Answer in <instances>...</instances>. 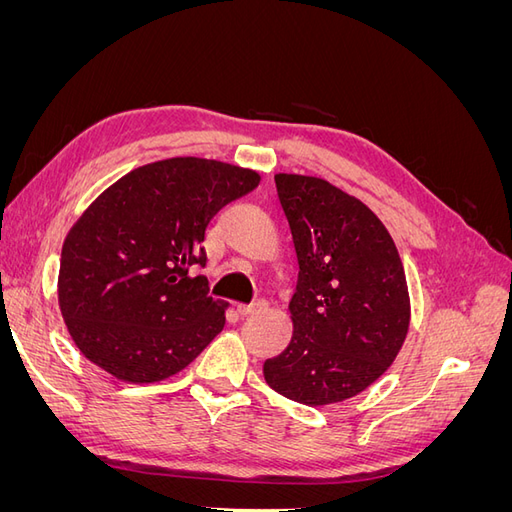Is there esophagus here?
Wrapping results in <instances>:
<instances>
[{"label":"esophagus","instance_id":"obj_1","mask_svg":"<svg viewBox=\"0 0 512 512\" xmlns=\"http://www.w3.org/2000/svg\"><path fill=\"white\" fill-rule=\"evenodd\" d=\"M265 307H267L265 301H256L252 305H237V314L239 316H250V314H256V312H262Z\"/></svg>","mask_w":512,"mask_h":512}]
</instances>
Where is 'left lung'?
<instances>
[{
  "label": "left lung",
  "mask_w": 512,
  "mask_h": 512,
  "mask_svg": "<svg viewBox=\"0 0 512 512\" xmlns=\"http://www.w3.org/2000/svg\"><path fill=\"white\" fill-rule=\"evenodd\" d=\"M297 252L292 339L262 365L267 384L303 406H329L374 384L410 327L406 273L389 230L329 181L275 175Z\"/></svg>",
  "instance_id": "1"
}]
</instances>
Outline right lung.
I'll return each mask as SVG.
<instances>
[{"instance_id": "1", "label": "right lung", "mask_w": 512, "mask_h": 512, "mask_svg": "<svg viewBox=\"0 0 512 512\" xmlns=\"http://www.w3.org/2000/svg\"><path fill=\"white\" fill-rule=\"evenodd\" d=\"M260 183L256 170L168 158L130 170L70 228L57 299L87 361L128 384L188 367L224 329L228 303L192 265L207 262V224Z\"/></svg>"}]
</instances>
